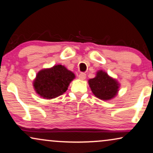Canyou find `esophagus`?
<instances>
[{"instance_id": "1", "label": "esophagus", "mask_w": 153, "mask_h": 153, "mask_svg": "<svg viewBox=\"0 0 153 153\" xmlns=\"http://www.w3.org/2000/svg\"><path fill=\"white\" fill-rule=\"evenodd\" d=\"M78 78L80 79V80H85V79L86 78V74L84 73H81L80 75H78Z\"/></svg>"}]
</instances>
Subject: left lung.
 I'll return each instance as SVG.
<instances>
[{
	"mask_svg": "<svg viewBox=\"0 0 153 153\" xmlns=\"http://www.w3.org/2000/svg\"><path fill=\"white\" fill-rule=\"evenodd\" d=\"M88 84L95 97L102 100H110L117 95L120 85L116 79L110 77L102 70L95 78L88 80Z\"/></svg>",
	"mask_w": 153,
	"mask_h": 153,
	"instance_id": "left-lung-1",
	"label": "left lung"
}]
</instances>
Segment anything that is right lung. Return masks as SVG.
Instances as JSON below:
<instances>
[{"label":"right lung","mask_w":153,"mask_h":153,"mask_svg":"<svg viewBox=\"0 0 153 153\" xmlns=\"http://www.w3.org/2000/svg\"><path fill=\"white\" fill-rule=\"evenodd\" d=\"M75 78L74 73L65 66L56 65L38 72L33 84L40 97L51 100L63 94Z\"/></svg>","instance_id":"obj_1"}]
</instances>
